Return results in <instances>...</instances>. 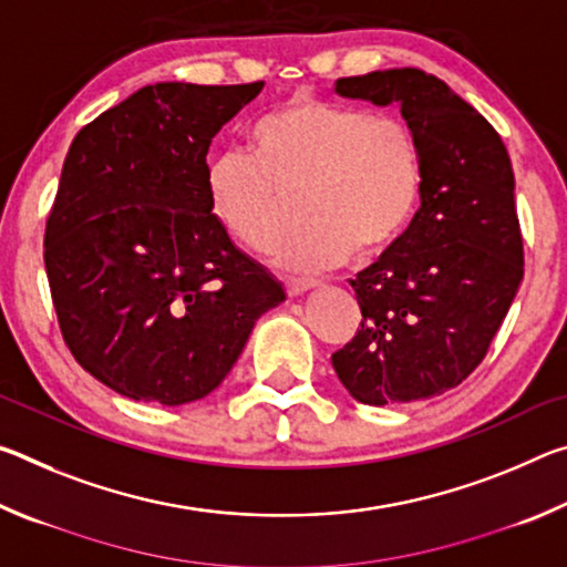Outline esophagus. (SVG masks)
Instances as JSON below:
<instances>
[{"mask_svg": "<svg viewBox=\"0 0 567 567\" xmlns=\"http://www.w3.org/2000/svg\"><path fill=\"white\" fill-rule=\"evenodd\" d=\"M315 285H318V282H312V280H287L285 282L287 295H290V297H300L305 292H310Z\"/></svg>", "mask_w": 567, "mask_h": 567, "instance_id": "1", "label": "esophagus"}]
</instances>
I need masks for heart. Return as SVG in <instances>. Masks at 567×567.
Listing matches in <instances>:
<instances>
[{
	"instance_id": "1",
	"label": "heart",
	"mask_w": 567,
	"mask_h": 567,
	"mask_svg": "<svg viewBox=\"0 0 567 567\" xmlns=\"http://www.w3.org/2000/svg\"><path fill=\"white\" fill-rule=\"evenodd\" d=\"M209 209L229 237L267 252L285 225V195L302 192V227L275 247V265L318 272L352 249L395 239L420 195V150L408 122L352 104L295 97L205 172Z\"/></svg>"
}]
</instances>
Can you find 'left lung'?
<instances>
[{
	"label": "left lung",
	"mask_w": 567,
	"mask_h": 567,
	"mask_svg": "<svg viewBox=\"0 0 567 567\" xmlns=\"http://www.w3.org/2000/svg\"><path fill=\"white\" fill-rule=\"evenodd\" d=\"M334 94L398 107L422 182L410 227L350 280L362 322L332 368L364 405L443 395L483 362L523 282L511 157L483 114L415 66L344 76Z\"/></svg>",
	"instance_id": "obj_1"
}]
</instances>
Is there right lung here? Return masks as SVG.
Listing matches in <instances>:
<instances>
[{"instance_id":"right-lung-1","label":"right lung","mask_w":567,"mask_h":567,"mask_svg":"<svg viewBox=\"0 0 567 567\" xmlns=\"http://www.w3.org/2000/svg\"><path fill=\"white\" fill-rule=\"evenodd\" d=\"M265 82H157L82 127L47 219L62 338L102 385L185 405L233 370L285 287L233 245L207 203V150Z\"/></svg>"}]
</instances>
